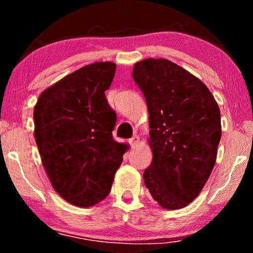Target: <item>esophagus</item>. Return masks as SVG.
Here are the masks:
<instances>
[{
	"label": "esophagus",
	"instance_id": "34e87169",
	"mask_svg": "<svg viewBox=\"0 0 253 253\" xmlns=\"http://www.w3.org/2000/svg\"><path fill=\"white\" fill-rule=\"evenodd\" d=\"M129 144L131 145V147H136V146H138V144H139V137L137 136V135H134L131 137V138L129 139Z\"/></svg>",
	"mask_w": 253,
	"mask_h": 253
}]
</instances>
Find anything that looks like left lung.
<instances>
[{
  "instance_id": "8db88e82",
  "label": "left lung",
  "mask_w": 253,
  "mask_h": 253,
  "mask_svg": "<svg viewBox=\"0 0 253 253\" xmlns=\"http://www.w3.org/2000/svg\"><path fill=\"white\" fill-rule=\"evenodd\" d=\"M132 79L149 114L153 161L144 183L166 210L190 204L211 175L221 139L220 108L199 78L168 59L136 62Z\"/></svg>"
}]
</instances>
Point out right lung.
Listing matches in <instances>:
<instances>
[{"mask_svg":"<svg viewBox=\"0 0 253 253\" xmlns=\"http://www.w3.org/2000/svg\"><path fill=\"white\" fill-rule=\"evenodd\" d=\"M115 72L110 61L84 66L42 91L34 106V138L51 185L79 208L108 195L127 151L111 135L116 114L105 96Z\"/></svg>","mask_w":253,"mask_h":253,"instance_id":"1","label":"right lung"}]
</instances>
